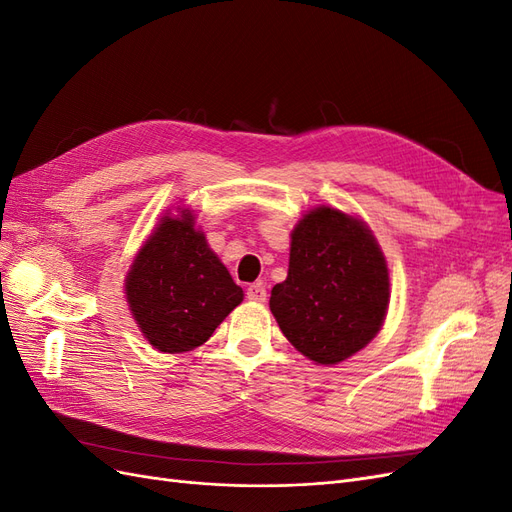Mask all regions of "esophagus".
Here are the masks:
<instances>
[{"label":"esophagus","mask_w":512,"mask_h":512,"mask_svg":"<svg viewBox=\"0 0 512 512\" xmlns=\"http://www.w3.org/2000/svg\"><path fill=\"white\" fill-rule=\"evenodd\" d=\"M247 299L254 301V303H265L267 301V288L262 284H252L250 288H247Z\"/></svg>","instance_id":"1"}]
</instances>
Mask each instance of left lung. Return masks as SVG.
Segmentation results:
<instances>
[{"label": "left lung", "mask_w": 512, "mask_h": 512, "mask_svg": "<svg viewBox=\"0 0 512 512\" xmlns=\"http://www.w3.org/2000/svg\"><path fill=\"white\" fill-rule=\"evenodd\" d=\"M389 301V265L367 222L329 205L305 211L269 299L288 342L316 365L342 363L380 333Z\"/></svg>", "instance_id": "obj_1"}]
</instances>
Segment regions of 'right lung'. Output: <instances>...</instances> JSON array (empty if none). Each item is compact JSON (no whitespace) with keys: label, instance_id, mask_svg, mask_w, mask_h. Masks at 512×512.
I'll use <instances>...</instances> for the list:
<instances>
[{"label":"right lung","instance_id":"right-lung-1","mask_svg":"<svg viewBox=\"0 0 512 512\" xmlns=\"http://www.w3.org/2000/svg\"><path fill=\"white\" fill-rule=\"evenodd\" d=\"M134 322L166 354L203 346L243 301L190 207L168 209L136 252L123 280Z\"/></svg>","mask_w":512,"mask_h":512}]
</instances>
